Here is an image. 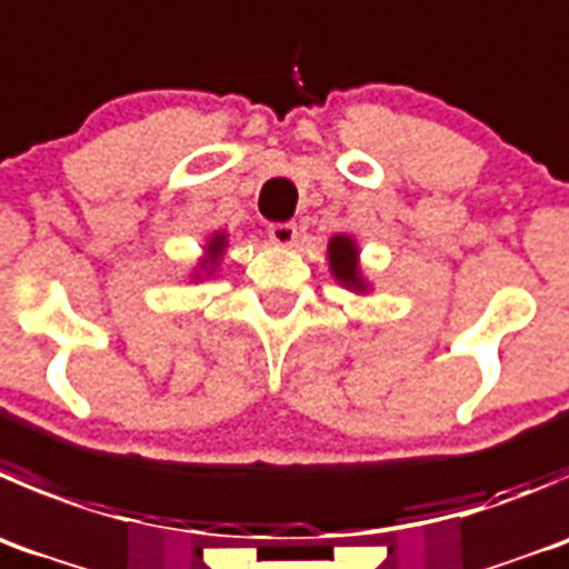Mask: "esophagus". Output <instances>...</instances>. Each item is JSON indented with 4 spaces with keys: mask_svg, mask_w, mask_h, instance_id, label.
Instances as JSON below:
<instances>
[{
    "mask_svg": "<svg viewBox=\"0 0 569 569\" xmlns=\"http://www.w3.org/2000/svg\"><path fill=\"white\" fill-rule=\"evenodd\" d=\"M269 239H272L274 244L291 247L297 241V224L295 222H274V224H269Z\"/></svg>",
    "mask_w": 569,
    "mask_h": 569,
    "instance_id": "1",
    "label": "esophagus"
}]
</instances>
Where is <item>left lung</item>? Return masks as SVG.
Instances as JSON below:
<instances>
[{
  "label": "left lung",
  "instance_id": "1",
  "mask_svg": "<svg viewBox=\"0 0 569 569\" xmlns=\"http://www.w3.org/2000/svg\"><path fill=\"white\" fill-rule=\"evenodd\" d=\"M356 256H358L356 244H352L347 236H333V241H330V247H328L330 269H333V274L341 280V283L350 286V289H356V291H363L361 278H358Z\"/></svg>",
  "mask_w": 569,
  "mask_h": 569
}]
</instances>
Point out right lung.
<instances>
[{"mask_svg": "<svg viewBox=\"0 0 569 569\" xmlns=\"http://www.w3.org/2000/svg\"><path fill=\"white\" fill-rule=\"evenodd\" d=\"M222 247H224V236H213V241H211V247H208V250L217 256V252H222Z\"/></svg>", "mask_w": 569, "mask_h": 569, "instance_id": "add662e5", "label": "right lung"}]
</instances>
